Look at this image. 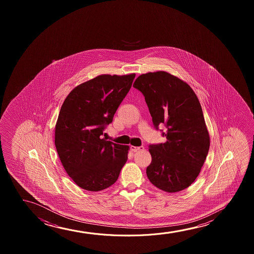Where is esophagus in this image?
Wrapping results in <instances>:
<instances>
[{
  "label": "esophagus",
  "mask_w": 254,
  "mask_h": 254,
  "mask_svg": "<svg viewBox=\"0 0 254 254\" xmlns=\"http://www.w3.org/2000/svg\"><path fill=\"white\" fill-rule=\"evenodd\" d=\"M130 149H131V151H132V152H138V151H141V150H144V146H130Z\"/></svg>",
  "instance_id": "34e87169"
}]
</instances>
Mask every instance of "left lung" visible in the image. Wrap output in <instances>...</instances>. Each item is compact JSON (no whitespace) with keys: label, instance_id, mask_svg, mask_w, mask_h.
<instances>
[{"label":"left lung","instance_id":"8db88e82","mask_svg":"<svg viewBox=\"0 0 254 254\" xmlns=\"http://www.w3.org/2000/svg\"><path fill=\"white\" fill-rule=\"evenodd\" d=\"M132 87L142 93L154 127L167 138L149 145L147 178L163 191H182L198 177L210 146L198 98L189 85L162 71L139 75ZM162 124L166 132L158 128Z\"/></svg>","mask_w":254,"mask_h":254}]
</instances>
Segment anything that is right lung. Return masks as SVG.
<instances>
[{
  "label": "right lung",
  "mask_w": 254,
  "mask_h": 254,
  "mask_svg": "<svg viewBox=\"0 0 254 254\" xmlns=\"http://www.w3.org/2000/svg\"><path fill=\"white\" fill-rule=\"evenodd\" d=\"M134 78L135 73L102 74L79 85L63 102L56 150L66 174L82 189L98 191L115 184L127 160L128 146L102 136Z\"/></svg>",
  "instance_id": "right-lung-1"
}]
</instances>
